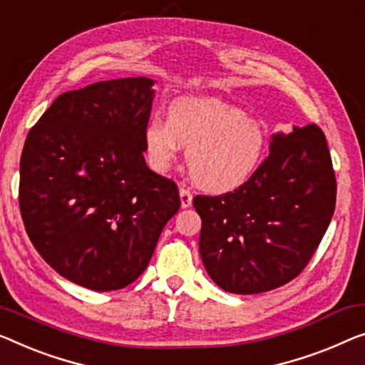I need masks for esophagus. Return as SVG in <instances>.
<instances>
[{"label":"esophagus","mask_w":365,"mask_h":365,"mask_svg":"<svg viewBox=\"0 0 365 365\" xmlns=\"http://www.w3.org/2000/svg\"><path fill=\"white\" fill-rule=\"evenodd\" d=\"M180 201H182V208H188V206H192L193 195L188 188H185V187L180 188Z\"/></svg>","instance_id":"1"}]
</instances>
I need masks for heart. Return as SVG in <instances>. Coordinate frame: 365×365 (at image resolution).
Here are the masks:
<instances>
[{
  "label": "heart",
  "instance_id": "obj_1",
  "mask_svg": "<svg viewBox=\"0 0 365 365\" xmlns=\"http://www.w3.org/2000/svg\"><path fill=\"white\" fill-rule=\"evenodd\" d=\"M144 149L150 167L165 172L188 150V172L200 188L226 193L242 187L262 164L267 134L260 123L216 98H182L145 124Z\"/></svg>",
  "mask_w": 365,
  "mask_h": 365
}]
</instances>
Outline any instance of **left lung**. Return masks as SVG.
Instances as JSON below:
<instances>
[{
    "label": "left lung",
    "instance_id": "obj_1",
    "mask_svg": "<svg viewBox=\"0 0 365 365\" xmlns=\"http://www.w3.org/2000/svg\"><path fill=\"white\" fill-rule=\"evenodd\" d=\"M334 205L336 177L322 128L275 134L267 159L242 187L193 198L206 272L237 295L288 284L317 252Z\"/></svg>",
    "mask_w": 365,
    "mask_h": 365
}]
</instances>
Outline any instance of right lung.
I'll use <instances>...</instances> for the list:
<instances>
[{"mask_svg":"<svg viewBox=\"0 0 365 365\" xmlns=\"http://www.w3.org/2000/svg\"><path fill=\"white\" fill-rule=\"evenodd\" d=\"M152 85L134 77L62 93L21 155L27 236L53 270L96 292L133 284L180 208L177 183L144 159Z\"/></svg>","mask_w":365,"mask_h":365,"instance_id":"add662e5","label":"right lung"}]
</instances>
